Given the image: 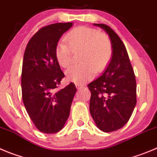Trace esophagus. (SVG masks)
<instances>
[{
	"label": "esophagus",
	"instance_id": "obj_1",
	"mask_svg": "<svg viewBox=\"0 0 157 157\" xmlns=\"http://www.w3.org/2000/svg\"><path fill=\"white\" fill-rule=\"evenodd\" d=\"M75 86H76V88H77L78 89H82V85H81V84H75Z\"/></svg>",
	"mask_w": 157,
	"mask_h": 157
}]
</instances>
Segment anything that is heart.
I'll use <instances>...</instances> for the list:
<instances>
[{
  "label": "heart",
  "mask_w": 157,
  "mask_h": 157,
  "mask_svg": "<svg viewBox=\"0 0 157 157\" xmlns=\"http://www.w3.org/2000/svg\"><path fill=\"white\" fill-rule=\"evenodd\" d=\"M64 41L55 48V59L62 68L71 63L72 52H82L80 62L82 65L73 66L66 71L67 79L76 84H83L91 79L95 72L103 71L113 56L109 38L99 31L89 27H79L68 33Z\"/></svg>",
  "instance_id": "1"
}]
</instances>
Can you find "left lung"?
<instances>
[{
  "instance_id": "left-lung-1",
  "label": "left lung",
  "mask_w": 157,
  "mask_h": 157,
  "mask_svg": "<svg viewBox=\"0 0 157 157\" xmlns=\"http://www.w3.org/2000/svg\"><path fill=\"white\" fill-rule=\"evenodd\" d=\"M105 30L111 39L113 57L103 74L88 85L91 92L89 110L99 129L118 130L126 125L136 104V82L124 44L104 24H94Z\"/></svg>"
}]
</instances>
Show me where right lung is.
I'll list each match as a JSON object with an SVG mask.
<instances>
[{"mask_svg": "<svg viewBox=\"0 0 157 157\" xmlns=\"http://www.w3.org/2000/svg\"><path fill=\"white\" fill-rule=\"evenodd\" d=\"M71 22L56 23L38 30L25 51L21 72L22 98L35 127L44 133H55L65 126L76 87L71 82L59 89L65 77L55 59V48Z\"/></svg>", "mask_w": 157, "mask_h": 157, "instance_id": "add662e5", "label": "right lung"}]
</instances>
